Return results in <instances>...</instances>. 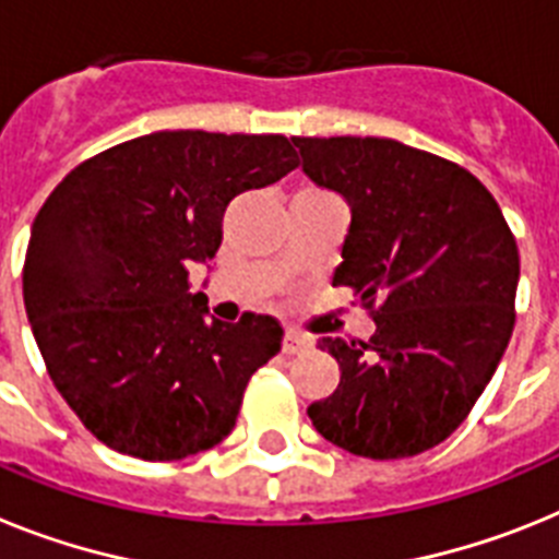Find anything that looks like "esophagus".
Wrapping results in <instances>:
<instances>
[{
	"label": "esophagus",
	"instance_id": "34e87169",
	"mask_svg": "<svg viewBox=\"0 0 559 559\" xmlns=\"http://www.w3.org/2000/svg\"><path fill=\"white\" fill-rule=\"evenodd\" d=\"M309 348V340L304 337L300 332H293V329H286L284 340H281V352L284 354H304Z\"/></svg>",
	"mask_w": 559,
	"mask_h": 559
}]
</instances>
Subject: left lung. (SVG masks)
I'll use <instances>...</instances> for the list:
<instances>
[{
  "label": "left lung",
  "instance_id": "left-lung-1",
  "mask_svg": "<svg viewBox=\"0 0 559 559\" xmlns=\"http://www.w3.org/2000/svg\"><path fill=\"white\" fill-rule=\"evenodd\" d=\"M293 143L309 179L352 205L332 284L377 323L368 340H318L340 385L309 419L354 455L425 453L467 419L507 352L521 275L512 230L459 163L388 138Z\"/></svg>",
  "mask_w": 559,
  "mask_h": 559
}]
</instances>
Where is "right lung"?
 <instances>
[{
    "instance_id": "add662e5",
    "label": "right lung",
    "mask_w": 559,
    "mask_h": 559,
    "mask_svg": "<svg viewBox=\"0 0 559 559\" xmlns=\"http://www.w3.org/2000/svg\"><path fill=\"white\" fill-rule=\"evenodd\" d=\"M298 163L284 134L154 132L52 188L24 255V309L52 385L106 448L177 461L230 433L284 329L252 312L205 320L188 270L216 255L230 199Z\"/></svg>"
}]
</instances>
